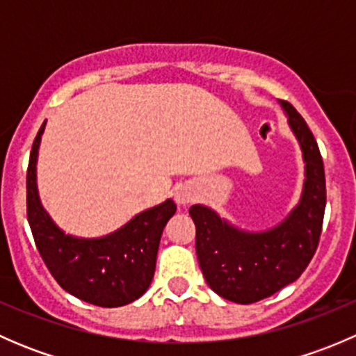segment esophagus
<instances>
[{
    "label": "esophagus",
    "mask_w": 356,
    "mask_h": 356,
    "mask_svg": "<svg viewBox=\"0 0 356 356\" xmlns=\"http://www.w3.org/2000/svg\"><path fill=\"white\" fill-rule=\"evenodd\" d=\"M191 200H193V193L189 191L188 188H179L177 191H175V201H177L179 204H186Z\"/></svg>",
    "instance_id": "esophagus-1"
}]
</instances>
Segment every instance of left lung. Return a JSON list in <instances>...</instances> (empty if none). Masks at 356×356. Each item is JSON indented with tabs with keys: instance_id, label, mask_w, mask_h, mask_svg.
Masks as SVG:
<instances>
[{
	"instance_id": "8db88e82",
	"label": "left lung",
	"mask_w": 356,
	"mask_h": 356,
	"mask_svg": "<svg viewBox=\"0 0 356 356\" xmlns=\"http://www.w3.org/2000/svg\"><path fill=\"white\" fill-rule=\"evenodd\" d=\"M279 103L288 115L305 161L300 203L288 217L268 231L250 232L229 224L203 204L189 208L204 281L218 296L234 303H257L296 281L321 239L325 210L324 161L303 117L291 103Z\"/></svg>"
}]
</instances>
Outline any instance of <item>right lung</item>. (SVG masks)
<instances>
[{"mask_svg":"<svg viewBox=\"0 0 356 356\" xmlns=\"http://www.w3.org/2000/svg\"><path fill=\"white\" fill-rule=\"evenodd\" d=\"M39 129L27 168V218L39 254L67 293L103 308L124 307L141 298L155 275L161 232L177 207L172 200L141 211L103 238L65 234L42 208L35 181Z\"/></svg>","mask_w":356,"mask_h":356,"instance_id":"1","label":"right lung"}]
</instances>
